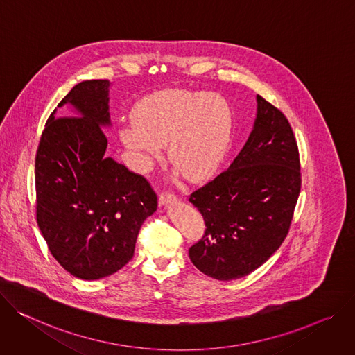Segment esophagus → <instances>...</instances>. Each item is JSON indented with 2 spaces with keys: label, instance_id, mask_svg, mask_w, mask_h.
<instances>
[{
  "label": "esophagus",
  "instance_id": "obj_1",
  "mask_svg": "<svg viewBox=\"0 0 355 355\" xmlns=\"http://www.w3.org/2000/svg\"><path fill=\"white\" fill-rule=\"evenodd\" d=\"M176 200V196L175 193L169 191V190H164L159 193V205L164 206V205H168L171 202H175Z\"/></svg>",
  "mask_w": 355,
  "mask_h": 355
}]
</instances>
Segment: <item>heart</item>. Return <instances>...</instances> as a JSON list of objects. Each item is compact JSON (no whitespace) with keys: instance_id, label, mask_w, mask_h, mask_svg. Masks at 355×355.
I'll return each mask as SVG.
<instances>
[{"instance_id":"heart-1","label":"heart","mask_w":355,"mask_h":355,"mask_svg":"<svg viewBox=\"0 0 355 355\" xmlns=\"http://www.w3.org/2000/svg\"><path fill=\"white\" fill-rule=\"evenodd\" d=\"M231 111L216 93L164 90L134 110V121L120 137L131 150L139 171L149 169L168 144L169 161L189 180L211 176L223 162L231 138Z\"/></svg>"}]
</instances>
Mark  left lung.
Returning <instances> with one entry per match:
<instances>
[{
  "label": "left lung",
  "mask_w": 355,
  "mask_h": 355,
  "mask_svg": "<svg viewBox=\"0 0 355 355\" xmlns=\"http://www.w3.org/2000/svg\"><path fill=\"white\" fill-rule=\"evenodd\" d=\"M254 128L230 168L189 196L206 224L190 247L193 265L210 278L232 281L265 263L293 218L300 193L297 144L288 118L257 96Z\"/></svg>",
  "instance_id": "8db88e82"
}]
</instances>
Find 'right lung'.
<instances>
[{"mask_svg":"<svg viewBox=\"0 0 355 355\" xmlns=\"http://www.w3.org/2000/svg\"><path fill=\"white\" fill-rule=\"evenodd\" d=\"M108 80L76 85L51 114L35 159L36 221L55 259L78 279H101L134 255L144 221L156 211L148 180L105 157Z\"/></svg>","mask_w":355,"mask_h":355,"instance_id":"add662e5","label":"right lung"}]
</instances>
